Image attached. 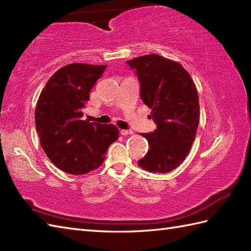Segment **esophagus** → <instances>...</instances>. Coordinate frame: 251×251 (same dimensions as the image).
Here are the masks:
<instances>
[{
	"label": "esophagus",
	"instance_id": "34e87169",
	"mask_svg": "<svg viewBox=\"0 0 251 251\" xmlns=\"http://www.w3.org/2000/svg\"><path fill=\"white\" fill-rule=\"evenodd\" d=\"M120 132H121V135H123V136H127V135H131V134H132V130H129V129H121Z\"/></svg>",
	"mask_w": 251,
	"mask_h": 251
}]
</instances>
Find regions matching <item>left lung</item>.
Segmentation results:
<instances>
[{
	"mask_svg": "<svg viewBox=\"0 0 251 251\" xmlns=\"http://www.w3.org/2000/svg\"><path fill=\"white\" fill-rule=\"evenodd\" d=\"M140 83V97L151 111L156 129L142 134L149 142L138 165L150 173H169L188 156L200 122L199 94L179 62L156 54L127 61Z\"/></svg>",
	"mask_w": 251,
	"mask_h": 251,
	"instance_id": "1",
	"label": "left lung"
}]
</instances>
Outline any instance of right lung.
<instances>
[{"mask_svg": "<svg viewBox=\"0 0 251 251\" xmlns=\"http://www.w3.org/2000/svg\"><path fill=\"white\" fill-rule=\"evenodd\" d=\"M105 68L71 63L52 74L42 89L35 108L36 131L46 155L62 172L84 175L97 169L119 139L114 125L82 120L89 92Z\"/></svg>", "mask_w": 251, "mask_h": 251, "instance_id": "add662e5", "label": "right lung"}]
</instances>
